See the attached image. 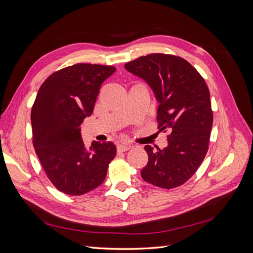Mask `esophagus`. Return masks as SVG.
Here are the masks:
<instances>
[{
	"label": "esophagus",
	"instance_id": "34e87169",
	"mask_svg": "<svg viewBox=\"0 0 253 253\" xmlns=\"http://www.w3.org/2000/svg\"><path fill=\"white\" fill-rule=\"evenodd\" d=\"M133 147V145L131 144V143H126V142H119L118 144H117V149H118V151H120V152H125V151H127V150H129Z\"/></svg>",
	"mask_w": 253,
	"mask_h": 253
}]
</instances>
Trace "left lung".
I'll return each instance as SVG.
<instances>
[{"label":"left lung","mask_w":253,"mask_h":253,"mask_svg":"<svg viewBox=\"0 0 253 253\" xmlns=\"http://www.w3.org/2000/svg\"><path fill=\"white\" fill-rule=\"evenodd\" d=\"M126 70L145 81L158 102L159 131L168 129V145H145L148 165L143 180L172 189L191 178L208 151L213 124L208 86L195 68L182 58L151 53L131 61Z\"/></svg>","instance_id":"1"}]
</instances>
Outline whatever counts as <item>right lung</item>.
Segmentation results:
<instances>
[{
	"instance_id": "obj_1",
	"label": "right lung",
	"mask_w": 253,
	"mask_h": 253,
	"mask_svg": "<svg viewBox=\"0 0 253 253\" xmlns=\"http://www.w3.org/2000/svg\"><path fill=\"white\" fill-rule=\"evenodd\" d=\"M116 71L108 65L79 63L50 75L32 109L33 143L47 177L59 191L82 195L103 182L116 156L112 141H93L87 149L81 125L89 117L102 83Z\"/></svg>"
}]
</instances>
